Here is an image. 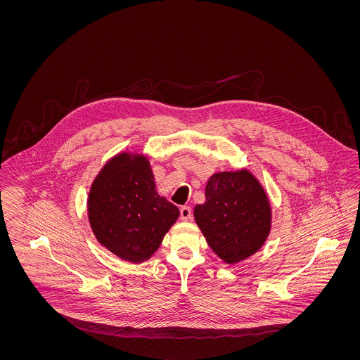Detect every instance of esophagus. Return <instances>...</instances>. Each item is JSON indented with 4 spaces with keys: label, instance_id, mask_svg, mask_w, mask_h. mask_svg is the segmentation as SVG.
Wrapping results in <instances>:
<instances>
[{
    "label": "esophagus",
    "instance_id": "1",
    "mask_svg": "<svg viewBox=\"0 0 360 360\" xmlns=\"http://www.w3.org/2000/svg\"><path fill=\"white\" fill-rule=\"evenodd\" d=\"M179 216L184 221H188V219L191 217V207L190 206H182L179 210Z\"/></svg>",
    "mask_w": 360,
    "mask_h": 360
}]
</instances>
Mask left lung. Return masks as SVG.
<instances>
[{"instance_id": "obj_1", "label": "left lung", "mask_w": 360, "mask_h": 360, "mask_svg": "<svg viewBox=\"0 0 360 360\" xmlns=\"http://www.w3.org/2000/svg\"><path fill=\"white\" fill-rule=\"evenodd\" d=\"M205 197L194 217L210 248L229 264L255 254L271 223L270 202L257 179L247 170L217 172L206 185Z\"/></svg>"}]
</instances>
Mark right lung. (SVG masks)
<instances>
[{
    "label": "right lung",
    "instance_id": "right-lung-1",
    "mask_svg": "<svg viewBox=\"0 0 360 360\" xmlns=\"http://www.w3.org/2000/svg\"><path fill=\"white\" fill-rule=\"evenodd\" d=\"M87 210L97 240L132 263L151 257L179 216L176 206L158 195L150 162L141 155H117L103 166Z\"/></svg>",
    "mask_w": 360,
    "mask_h": 360
}]
</instances>
